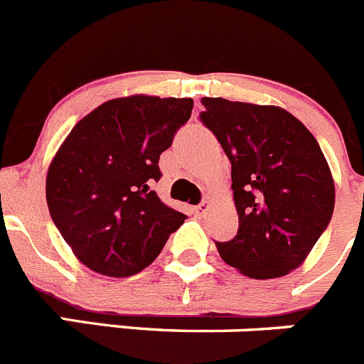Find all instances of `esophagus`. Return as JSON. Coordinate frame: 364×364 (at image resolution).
<instances>
[{"label":"esophagus","instance_id":"34e87169","mask_svg":"<svg viewBox=\"0 0 364 364\" xmlns=\"http://www.w3.org/2000/svg\"><path fill=\"white\" fill-rule=\"evenodd\" d=\"M208 208H210V203H208V201H203L201 205L193 206L192 213H193V215H199V217H201V215H205L206 210H208Z\"/></svg>","mask_w":364,"mask_h":364}]
</instances>
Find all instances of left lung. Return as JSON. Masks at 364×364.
Here are the masks:
<instances>
[{
	"mask_svg": "<svg viewBox=\"0 0 364 364\" xmlns=\"http://www.w3.org/2000/svg\"><path fill=\"white\" fill-rule=\"evenodd\" d=\"M201 120L232 161L239 232L220 259L257 280L304 264L331 223L334 179L312 132L278 105L201 98Z\"/></svg>",
	"mask_w": 364,
	"mask_h": 364,
	"instance_id": "obj_1",
	"label": "left lung"
}]
</instances>
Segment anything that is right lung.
Returning a JSON list of instances; mask_svg holds the SVG:
<instances>
[{"label":"right lung","mask_w":364,"mask_h":364,"mask_svg":"<svg viewBox=\"0 0 364 364\" xmlns=\"http://www.w3.org/2000/svg\"><path fill=\"white\" fill-rule=\"evenodd\" d=\"M192 107V98H113L77 122L55 152L46 174L50 215L91 271L140 273L185 223L151 186L161 178L159 154Z\"/></svg>","instance_id":"add662e5"}]
</instances>
